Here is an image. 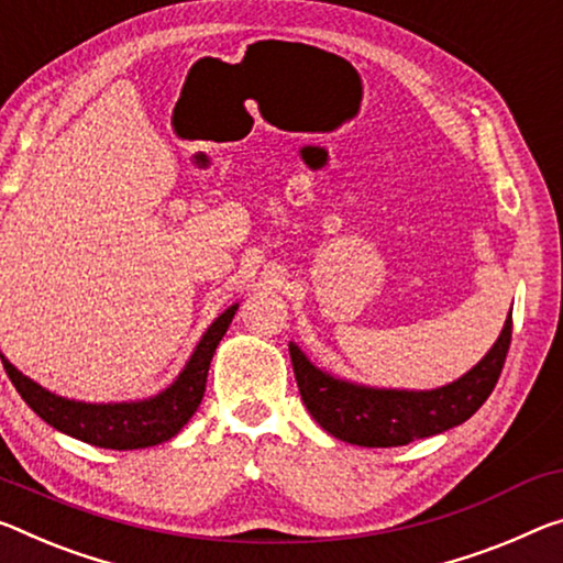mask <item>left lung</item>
Wrapping results in <instances>:
<instances>
[{"label": "left lung", "instance_id": "obj_1", "mask_svg": "<svg viewBox=\"0 0 563 563\" xmlns=\"http://www.w3.org/2000/svg\"><path fill=\"white\" fill-rule=\"evenodd\" d=\"M511 313L494 347L466 376L435 390H383L328 376L290 343L298 390L310 416L335 439L368 449L406 445L468 421L486 404L511 345Z\"/></svg>", "mask_w": 563, "mask_h": 563}]
</instances>
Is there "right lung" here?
<instances>
[{"label": "right lung", "instance_id": "right-lung-1", "mask_svg": "<svg viewBox=\"0 0 563 563\" xmlns=\"http://www.w3.org/2000/svg\"><path fill=\"white\" fill-rule=\"evenodd\" d=\"M238 306H230L216 323L208 328L202 341L195 347L192 358L187 361L185 371L163 394L140 400V404H79V400L59 398L49 390H44L37 383L22 376L20 371L9 363L0 353L2 365L9 380L14 383L16 394L24 398V404L37 413L42 421H47L57 431L73 435L85 443L100 445V449L132 451L147 449L173 439L180 433V428L190 421L198 410L208 368L216 353L218 343L225 335L228 325L233 323Z\"/></svg>", "mask_w": 563, "mask_h": 563}]
</instances>
